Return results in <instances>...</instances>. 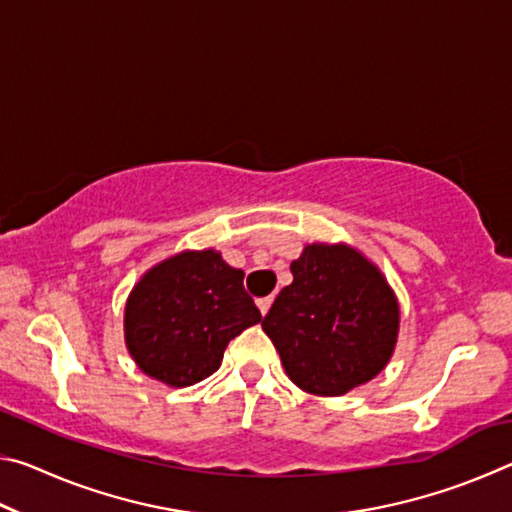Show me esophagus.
Here are the masks:
<instances>
[{
	"instance_id": "34e87169",
	"label": "esophagus",
	"mask_w": 512,
	"mask_h": 512,
	"mask_svg": "<svg viewBox=\"0 0 512 512\" xmlns=\"http://www.w3.org/2000/svg\"><path fill=\"white\" fill-rule=\"evenodd\" d=\"M271 305H273V298L271 296L257 300V307H259V311H262V316L268 314V309H271Z\"/></svg>"
}]
</instances>
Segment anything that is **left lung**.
<instances>
[{
    "instance_id": "1",
    "label": "left lung",
    "mask_w": 512,
    "mask_h": 512,
    "mask_svg": "<svg viewBox=\"0 0 512 512\" xmlns=\"http://www.w3.org/2000/svg\"><path fill=\"white\" fill-rule=\"evenodd\" d=\"M291 273L262 327L293 384L339 397L377 377L400 329V305L379 268L348 244H311Z\"/></svg>"
}]
</instances>
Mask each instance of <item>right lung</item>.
<instances>
[{
	"label": "right lung",
	"mask_w": 512,
	"mask_h": 512,
	"mask_svg": "<svg viewBox=\"0 0 512 512\" xmlns=\"http://www.w3.org/2000/svg\"><path fill=\"white\" fill-rule=\"evenodd\" d=\"M262 314L244 271L221 253L183 250L155 264L126 300V348L144 375L183 388L219 370L228 343Z\"/></svg>",
	"instance_id": "obj_1"
}]
</instances>
